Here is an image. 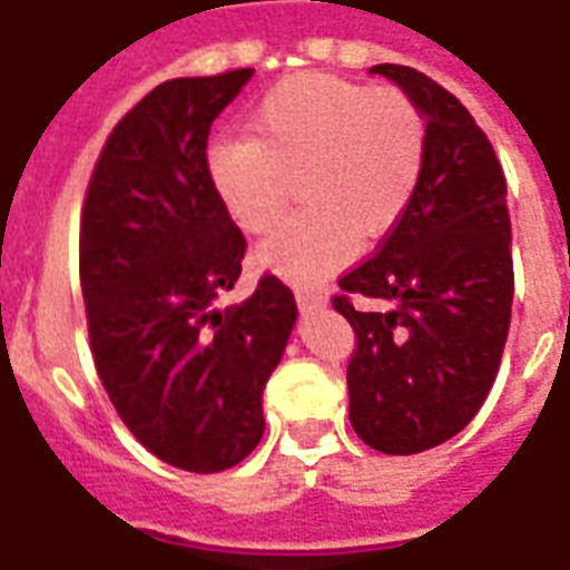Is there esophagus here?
Segmentation results:
<instances>
[{"label": "esophagus", "instance_id": "1", "mask_svg": "<svg viewBox=\"0 0 570 570\" xmlns=\"http://www.w3.org/2000/svg\"><path fill=\"white\" fill-rule=\"evenodd\" d=\"M296 302H298V307L305 311V314H311V311H317V307L328 305V298L320 296V293H314V289H298Z\"/></svg>", "mask_w": 570, "mask_h": 570}]
</instances>
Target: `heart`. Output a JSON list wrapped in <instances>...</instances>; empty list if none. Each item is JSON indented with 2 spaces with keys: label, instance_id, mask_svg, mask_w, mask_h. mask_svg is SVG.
Masks as SVG:
<instances>
[{
  "label": "heart",
  "instance_id": "obj_1",
  "mask_svg": "<svg viewBox=\"0 0 570 570\" xmlns=\"http://www.w3.org/2000/svg\"><path fill=\"white\" fill-rule=\"evenodd\" d=\"M425 168V120L404 92L335 75H296L263 96L250 135L214 141L205 171L244 232L284 217L293 180L305 208L256 247L265 272L320 284L356 242L399 226Z\"/></svg>",
  "mask_w": 570,
  "mask_h": 570
}]
</instances>
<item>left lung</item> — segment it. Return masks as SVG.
<instances>
[{
  "label": "left lung",
  "mask_w": 570,
  "mask_h": 570,
  "mask_svg": "<svg viewBox=\"0 0 570 570\" xmlns=\"http://www.w3.org/2000/svg\"><path fill=\"white\" fill-rule=\"evenodd\" d=\"M425 120V168L381 250L344 274L335 311L356 332L350 425L374 450L411 456L444 444L487 402L513 305L508 184L456 96L411 66L381 62ZM356 292L379 302L360 312Z\"/></svg>",
  "instance_id": "left-lung-1"
}]
</instances>
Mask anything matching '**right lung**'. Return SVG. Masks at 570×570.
Wrapping results in <instances>:
<instances>
[{
  "label": "right lung",
  "mask_w": 570,
  "mask_h": 570,
  "mask_svg": "<svg viewBox=\"0 0 570 570\" xmlns=\"http://www.w3.org/2000/svg\"><path fill=\"white\" fill-rule=\"evenodd\" d=\"M253 69L159 83L105 141L81 220V293L96 371L117 414L168 465L214 474L263 441V390L296 298L242 274V229L205 171L210 124Z\"/></svg>",
  "instance_id": "right-lung-1"
}]
</instances>
